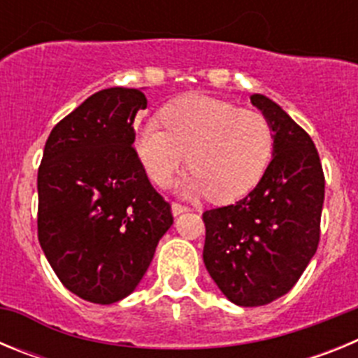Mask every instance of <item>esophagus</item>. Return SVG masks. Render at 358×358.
I'll return each instance as SVG.
<instances>
[{
	"mask_svg": "<svg viewBox=\"0 0 358 358\" xmlns=\"http://www.w3.org/2000/svg\"><path fill=\"white\" fill-rule=\"evenodd\" d=\"M189 208L188 206H185V204H179V202H173L172 204V213L176 215H181V213H185V211H188Z\"/></svg>",
	"mask_w": 358,
	"mask_h": 358,
	"instance_id": "obj_1",
	"label": "esophagus"
}]
</instances>
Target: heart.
Returning <instances> with one entry per match:
<instances>
[{"label":"heart","mask_w":358,"mask_h":358,"mask_svg":"<svg viewBox=\"0 0 358 358\" xmlns=\"http://www.w3.org/2000/svg\"><path fill=\"white\" fill-rule=\"evenodd\" d=\"M161 127L148 123L134 134V150L157 186H169L186 163L182 189L231 202L255 188L274 152V132L262 113L208 96L186 94L163 107Z\"/></svg>","instance_id":"obj_1"}]
</instances>
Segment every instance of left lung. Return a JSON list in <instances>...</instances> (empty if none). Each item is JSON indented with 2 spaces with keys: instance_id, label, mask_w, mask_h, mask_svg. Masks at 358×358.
<instances>
[{
  "instance_id": "1",
  "label": "left lung",
  "mask_w": 358,
  "mask_h": 358,
  "mask_svg": "<svg viewBox=\"0 0 358 358\" xmlns=\"http://www.w3.org/2000/svg\"><path fill=\"white\" fill-rule=\"evenodd\" d=\"M274 132L273 159L248 197L202 213L204 265L231 303L285 296L317 251L324 173L314 141L285 110L252 94Z\"/></svg>"
}]
</instances>
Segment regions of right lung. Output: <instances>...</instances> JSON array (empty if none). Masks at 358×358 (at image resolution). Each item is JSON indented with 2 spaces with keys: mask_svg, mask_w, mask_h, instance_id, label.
Listing matches in <instances>:
<instances>
[{
  "mask_svg": "<svg viewBox=\"0 0 358 358\" xmlns=\"http://www.w3.org/2000/svg\"><path fill=\"white\" fill-rule=\"evenodd\" d=\"M140 90L109 87L57 123L37 173V235L62 285L85 301L127 297L173 224L134 147Z\"/></svg>",
  "mask_w": 358,
  "mask_h": 358,
  "instance_id": "obj_1",
  "label": "right lung"
}]
</instances>
